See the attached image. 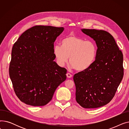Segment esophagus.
<instances>
[{"mask_svg":"<svg viewBox=\"0 0 129 129\" xmlns=\"http://www.w3.org/2000/svg\"><path fill=\"white\" fill-rule=\"evenodd\" d=\"M66 76H67V77L69 78H71V77L73 76L72 74H71L70 73H67V74H66Z\"/></svg>","mask_w":129,"mask_h":129,"instance_id":"obj_1","label":"esophagus"}]
</instances>
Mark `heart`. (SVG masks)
<instances>
[{"label": "heart", "instance_id": "obj_1", "mask_svg": "<svg viewBox=\"0 0 129 129\" xmlns=\"http://www.w3.org/2000/svg\"><path fill=\"white\" fill-rule=\"evenodd\" d=\"M53 52L59 66H64L69 58L72 67L78 72H83L94 63L97 47L92 41L70 36L62 40L61 45L54 46Z\"/></svg>", "mask_w": 129, "mask_h": 129}]
</instances>
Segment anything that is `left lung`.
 <instances>
[{"instance_id": "8db88e82", "label": "left lung", "mask_w": 129, "mask_h": 129, "mask_svg": "<svg viewBox=\"0 0 129 129\" xmlns=\"http://www.w3.org/2000/svg\"><path fill=\"white\" fill-rule=\"evenodd\" d=\"M81 30L95 41L98 49L92 65L74 76L76 100L84 108H99L112 99L123 78V54L109 32Z\"/></svg>"}]
</instances>
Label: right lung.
<instances>
[{"label":"right lung","mask_w":129,"mask_h":129,"mask_svg":"<svg viewBox=\"0 0 129 129\" xmlns=\"http://www.w3.org/2000/svg\"><path fill=\"white\" fill-rule=\"evenodd\" d=\"M63 27L36 25L24 32L13 44L9 76L22 102L43 106L52 100L57 87L66 79L67 70L54 61L53 49Z\"/></svg>","instance_id":"right-lung-1"}]
</instances>
